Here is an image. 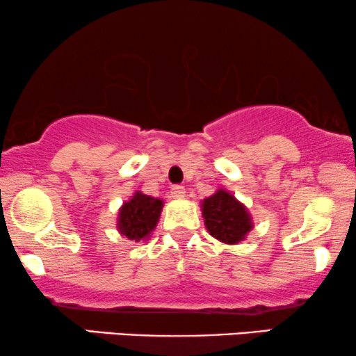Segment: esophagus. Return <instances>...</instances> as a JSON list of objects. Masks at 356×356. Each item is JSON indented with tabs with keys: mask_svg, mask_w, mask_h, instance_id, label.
I'll return each instance as SVG.
<instances>
[{
	"mask_svg": "<svg viewBox=\"0 0 356 356\" xmlns=\"http://www.w3.org/2000/svg\"><path fill=\"white\" fill-rule=\"evenodd\" d=\"M170 195H172L173 200H183L184 196H186V191H184L183 186H173L172 191H170Z\"/></svg>",
	"mask_w": 356,
	"mask_h": 356,
	"instance_id": "34e87169",
	"label": "esophagus"
}]
</instances>
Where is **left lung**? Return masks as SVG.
<instances>
[{
    "mask_svg": "<svg viewBox=\"0 0 356 356\" xmlns=\"http://www.w3.org/2000/svg\"><path fill=\"white\" fill-rule=\"evenodd\" d=\"M201 207L207 232L222 243H240L253 229L250 212L225 189H218L214 195L206 197Z\"/></svg>",
    "mask_w": 356,
    "mask_h": 356,
    "instance_id": "8db88e82",
    "label": "left lung"
}]
</instances>
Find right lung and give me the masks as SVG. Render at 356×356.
Wrapping results in <instances>:
<instances>
[{"mask_svg":"<svg viewBox=\"0 0 356 356\" xmlns=\"http://www.w3.org/2000/svg\"><path fill=\"white\" fill-rule=\"evenodd\" d=\"M163 201L137 191L124 202L118 216V230L134 242L147 240L156 227Z\"/></svg>","mask_w":356,"mask_h":356,"instance_id":"right-lung-1","label":"right lung"}]
</instances>
